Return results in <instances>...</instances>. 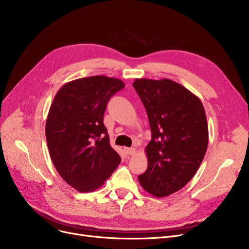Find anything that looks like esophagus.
I'll return each mask as SVG.
<instances>
[{"mask_svg":"<svg viewBox=\"0 0 249 249\" xmlns=\"http://www.w3.org/2000/svg\"><path fill=\"white\" fill-rule=\"evenodd\" d=\"M124 150H125V152H126V154H127V155H134V154H136V153H137L136 148H133V147H131V148L125 147V148H124Z\"/></svg>","mask_w":249,"mask_h":249,"instance_id":"obj_1","label":"esophagus"}]
</instances>
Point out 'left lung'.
I'll list each match as a JSON object with an SVG mask.
<instances>
[{"mask_svg": "<svg viewBox=\"0 0 249 249\" xmlns=\"http://www.w3.org/2000/svg\"><path fill=\"white\" fill-rule=\"evenodd\" d=\"M133 87L151 130L148 166L138 180L154 197H165L184 188L204 160L209 139L205 110L197 96L168 78H136Z\"/></svg>", "mask_w": 249, "mask_h": 249, "instance_id": "1", "label": "left lung"}]
</instances>
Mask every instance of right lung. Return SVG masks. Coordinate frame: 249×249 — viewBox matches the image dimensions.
<instances>
[{
	"label": "right lung",
	"instance_id": "add662e5",
	"mask_svg": "<svg viewBox=\"0 0 249 249\" xmlns=\"http://www.w3.org/2000/svg\"><path fill=\"white\" fill-rule=\"evenodd\" d=\"M124 87L105 75L77 78L63 85L51 104L45 125L50 158L78 192L102 187L121 161L103 120L109 100Z\"/></svg>",
	"mask_w": 249,
	"mask_h": 249
}]
</instances>
